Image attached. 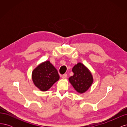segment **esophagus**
<instances>
[{
  "label": "esophagus",
  "instance_id": "obj_1",
  "mask_svg": "<svg viewBox=\"0 0 127 127\" xmlns=\"http://www.w3.org/2000/svg\"><path fill=\"white\" fill-rule=\"evenodd\" d=\"M61 77H62V78L63 79H66L67 77V74H64V75H63L62 76H61Z\"/></svg>",
  "mask_w": 127,
  "mask_h": 127
}]
</instances>
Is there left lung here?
Returning a JSON list of instances; mask_svg holds the SVG:
<instances>
[{
	"instance_id": "8db88e82",
	"label": "left lung",
	"mask_w": 127,
	"mask_h": 127,
	"mask_svg": "<svg viewBox=\"0 0 127 127\" xmlns=\"http://www.w3.org/2000/svg\"><path fill=\"white\" fill-rule=\"evenodd\" d=\"M72 70L74 75L69 78L70 83L78 93H84L93 83V77L91 72L80 63L76 64Z\"/></svg>"
}]
</instances>
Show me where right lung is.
<instances>
[{"label":"right lung","mask_w":127,"mask_h":127,"mask_svg":"<svg viewBox=\"0 0 127 127\" xmlns=\"http://www.w3.org/2000/svg\"><path fill=\"white\" fill-rule=\"evenodd\" d=\"M59 79L58 72L49 61L40 64L32 72L34 85L42 91L48 90Z\"/></svg>","instance_id":"add662e5"}]
</instances>
